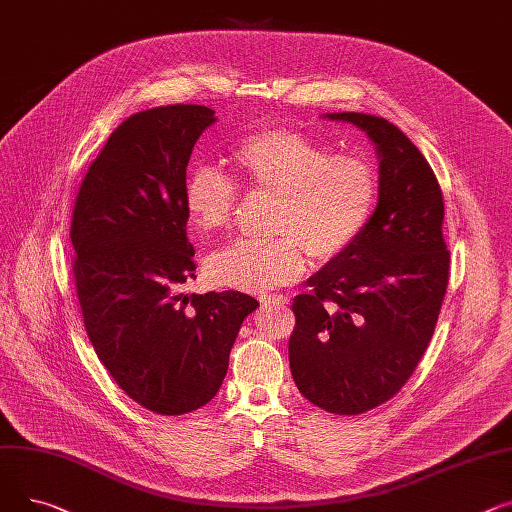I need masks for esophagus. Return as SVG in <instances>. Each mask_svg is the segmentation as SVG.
Wrapping results in <instances>:
<instances>
[{
    "instance_id": "esophagus-1",
    "label": "esophagus",
    "mask_w": 512,
    "mask_h": 512,
    "mask_svg": "<svg viewBox=\"0 0 512 512\" xmlns=\"http://www.w3.org/2000/svg\"><path fill=\"white\" fill-rule=\"evenodd\" d=\"M260 304L264 308H270V306H285L287 304V297L283 295H264L260 297Z\"/></svg>"
}]
</instances>
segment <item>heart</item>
I'll return each mask as SVG.
<instances>
[{
    "label": "heart",
    "mask_w": 512,
    "mask_h": 512,
    "mask_svg": "<svg viewBox=\"0 0 512 512\" xmlns=\"http://www.w3.org/2000/svg\"><path fill=\"white\" fill-rule=\"evenodd\" d=\"M229 163L242 184L277 198L273 233L239 239L206 260L208 279L219 287L266 293L304 275L308 254L318 262L343 256L372 221L378 171L359 155H335L324 142L289 128H268L237 142ZM239 190L210 165L194 167L184 184L192 227L213 235L233 223Z\"/></svg>",
    "instance_id": "heart-1"
}]
</instances>
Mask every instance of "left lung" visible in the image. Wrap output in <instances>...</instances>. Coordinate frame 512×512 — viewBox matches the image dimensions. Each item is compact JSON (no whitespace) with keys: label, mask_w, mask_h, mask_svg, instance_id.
I'll list each match as a JSON object with an SVG mask.
<instances>
[{"label":"left lung","mask_w":512,"mask_h":512,"mask_svg":"<svg viewBox=\"0 0 512 512\" xmlns=\"http://www.w3.org/2000/svg\"><path fill=\"white\" fill-rule=\"evenodd\" d=\"M324 117L376 144L380 192L364 235L295 295L289 366L310 403L359 415L399 393L434 335L450 266L444 200L426 157L384 117Z\"/></svg>","instance_id":"obj_1"}]
</instances>
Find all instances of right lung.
Returning a JSON list of instances; mask_svg holds the SVG:
<instances>
[{"label":"right lung","instance_id":"add662e5","mask_svg":"<svg viewBox=\"0 0 512 512\" xmlns=\"http://www.w3.org/2000/svg\"><path fill=\"white\" fill-rule=\"evenodd\" d=\"M215 122L202 105L134 113L88 167L74 204L72 268L88 339L117 386L161 415L219 393L239 326L258 308L239 291L184 293L196 279L186 167Z\"/></svg>","mask_w":512,"mask_h":512}]
</instances>
